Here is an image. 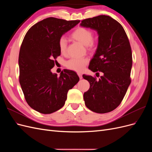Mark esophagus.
Here are the masks:
<instances>
[{"label": "esophagus", "mask_w": 152, "mask_h": 152, "mask_svg": "<svg viewBox=\"0 0 152 152\" xmlns=\"http://www.w3.org/2000/svg\"><path fill=\"white\" fill-rule=\"evenodd\" d=\"M77 74H78V75H79V78H80V79H82V75L81 73H78Z\"/></svg>", "instance_id": "esophagus-1"}]
</instances>
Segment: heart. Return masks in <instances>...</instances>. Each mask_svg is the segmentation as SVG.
<instances>
[{"mask_svg":"<svg viewBox=\"0 0 152 152\" xmlns=\"http://www.w3.org/2000/svg\"><path fill=\"white\" fill-rule=\"evenodd\" d=\"M70 37L78 42L86 45L87 49L93 51L95 49L96 43L93 39V34L92 31L84 27L79 26L73 31L70 34ZM59 51L61 54H65L67 48V42L64 37H61L58 41ZM89 59L87 58H75L69 59L66 63V66L70 70L80 72L84 70V67L88 64Z\"/></svg>","mask_w":152,"mask_h":152,"instance_id":"b5f03b06","label":"heart"}]
</instances>
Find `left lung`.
<instances>
[{
	"instance_id": "obj_1",
	"label": "left lung",
	"mask_w": 152,
	"mask_h": 152,
	"mask_svg": "<svg viewBox=\"0 0 152 152\" xmlns=\"http://www.w3.org/2000/svg\"><path fill=\"white\" fill-rule=\"evenodd\" d=\"M80 26L97 31L98 45L89 69L103 72L96 77L83 75L90 88L84 94L86 107L91 111L105 113L121 104L130 85L132 50L122 26L109 16L100 15L81 21Z\"/></svg>"
}]
</instances>
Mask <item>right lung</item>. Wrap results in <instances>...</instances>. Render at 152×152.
Listing matches in <instances>:
<instances>
[{
  "instance_id": "right-lung-1",
  "label": "right lung",
  "mask_w": 152,
  "mask_h": 152,
  "mask_svg": "<svg viewBox=\"0 0 152 152\" xmlns=\"http://www.w3.org/2000/svg\"><path fill=\"white\" fill-rule=\"evenodd\" d=\"M79 22L48 18L32 26L23 40L18 59L20 84L27 103L41 113L61 108L68 90L79 80L72 70L65 69L59 76L50 71L61 54L59 39Z\"/></svg>"
}]
</instances>
